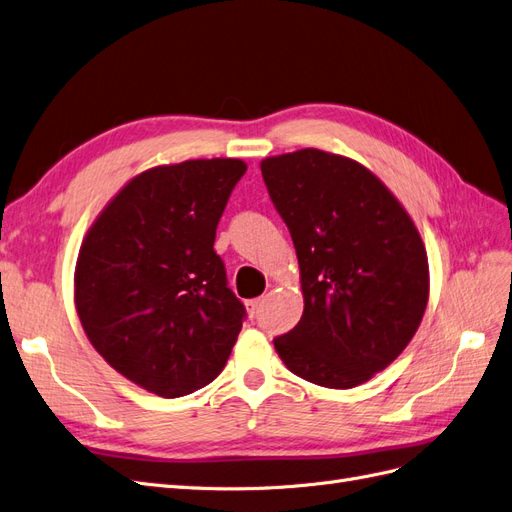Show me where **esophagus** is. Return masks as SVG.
Listing matches in <instances>:
<instances>
[{
	"mask_svg": "<svg viewBox=\"0 0 512 512\" xmlns=\"http://www.w3.org/2000/svg\"><path fill=\"white\" fill-rule=\"evenodd\" d=\"M259 306H261V300H259V298H255V300H248V302H246V311H248V315L255 317V315H257V311H259Z\"/></svg>",
	"mask_w": 512,
	"mask_h": 512,
	"instance_id": "34e87169",
	"label": "esophagus"
}]
</instances>
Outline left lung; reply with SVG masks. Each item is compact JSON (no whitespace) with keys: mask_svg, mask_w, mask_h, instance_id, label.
Listing matches in <instances>:
<instances>
[{"mask_svg":"<svg viewBox=\"0 0 512 512\" xmlns=\"http://www.w3.org/2000/svg\"><path fill=\"white\" fill-rule=\"evenodd\" d=\"M261 175L294 240L304 296L276 352L317 386L369 382L412 341L427 309L429 261L414 221L375 173L339 154L270 156Z\"/></svg>","mask_w":512,"mask_h":512,"instance_id":"left-lung-1","label":"left lung"}]
</instances>
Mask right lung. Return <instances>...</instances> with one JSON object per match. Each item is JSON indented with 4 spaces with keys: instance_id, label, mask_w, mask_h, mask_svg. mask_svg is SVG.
Listing matches in <instances>:
<instances>
[{
    "instance_id": "obj_1",
    "label": "right lung",
    "mask_w": 512,
    "mask_h": 512,
    "mask_svg": "<svg viewBox=\"0 0 512 512\" xmlns=\"http://www.w3.org/2000/svg\"><path fill=\"white\" fill-rule=\"evenodd\" d=\"M246 171L199 158L135 175L83 238L75 304L96 352L130 382L175 399L223 371L244 304L214 253L216 227Z\"/></svg>"
}]
</instances>
